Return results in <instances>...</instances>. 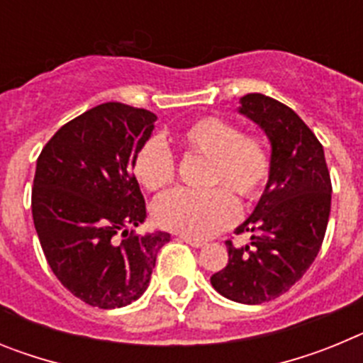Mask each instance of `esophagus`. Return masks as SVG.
<instances>
[{
    "label": "esophagus",
    "mask_w": 363,
    "mask_h": 363,
    "mask_svg": "<svg viewBox=\"0 0 363 363\" xmlns=\"http://www.w3.org/2000/svg\"><path fill=\"white\" fill-rule=\"evenodd\" d=\"M179 240H184L185 243H189V245H191V247H196V249H200V247L205 245L203 240L191 238V236H185V234H182V236H179Z\"/></svg>",
    "instance_id": "34e87169"
}]
</instances>
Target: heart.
I'll return each mask as SVG.
<instances>
[{"mask_svg": "<svg viewBox=\"0 0 363 363\" xmlns=\"http://www.w3.org/2000/svg\"><path fill=\"white\" fill-rule=\"evenodd\" d=\"M176 138L184 149L207 156V185H223L243 201L264 192L271 176V154L259 138L242 134L238 125L216 116L191 121ZM174 171V154L160 138H149L134 154V176L149 191L169 184ZM223 187L172 189L154 201V220L191 238L213 236L236 220V201Z\"/></svg>", "mask_w": 363, "mask_h": 363, "instance_id": "b5f03b06", "label": "heart"}]
</instances>
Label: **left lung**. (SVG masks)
Masks as SVG:
<instances>
[{
	"mask_svg": "<svg viewBox=\"0 0 363 363\" xmlns=\"http://www.w3.org/2000/svg\"><path fill=\"white\" fill-rule=\"evenodd\" d=\"M238 112L271 143V176L255 211L236 234L251 245L227 242L229 264L211 277L221 296L258 306L274 300L306 274L322 247L331 213V178L322 143L293 108L264 94L240 98Z\"/></svg>",
	"mask_w": 363,
	"mask_h": 363,
	"instance_id": "8db88e82",
	"label": "left lung"
}]
</instances>
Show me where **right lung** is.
<instances>
[{"label":"right lung","instance_id":"1","mask_svg":"<svg viewBox=\"0 0 363 363\" xmlns=\"http://www.w3.org/2000/svg\"><path fill=\"white\" fill-rule=\"evenodd\" d=\"M156 120L145 108L101 104L63 125L38 158L32 218L41 249L63 287L92 307L136 301L171 240L130 230L147 218L133 160Z\"/></svg>","mask_w":363,"mask_h":363}]
</instances>
